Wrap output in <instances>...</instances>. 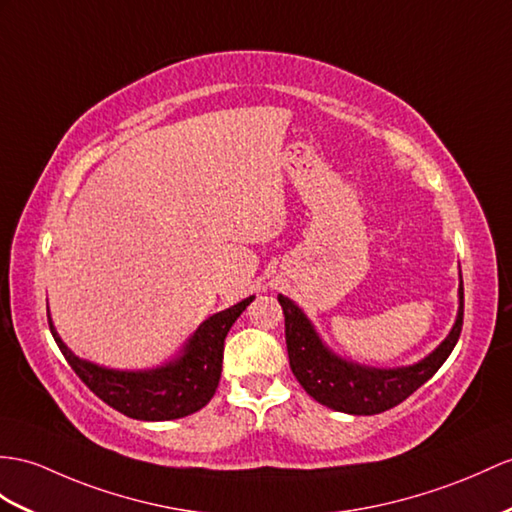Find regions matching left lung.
Instances as JSON below:
<instances>
[{
  "instance_id": "obj_1",
  "label": "left lung",
  "mask_w": 512,
  "mask_h": 512,
  "mask_svg": "<svg viewBox=\"0 0 512 512\" xmlns=\"http://www.w3.org/2000/svg\"><path fill=\"white\" fill-rule=\"evenodd\" d=\"M278 302L284 313V336L293 376L313 400L347 415H378L402 404L441 369L463 330V278L458 289V317L445 341L419 363L395 369L365 367L336 356L323 345L302 308L284 295H278Z\"/></svg>"
}]
</instances>
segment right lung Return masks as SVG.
Masks as SVG:
<instances>
[{
  "instance_id": "add662e5",
  "label": "right lung",
  "mask_w": 512,
  "mask_h": 512,
  "mask_svg": "<svg viewBox=\"0 0 512 512\" xmlns=\"http://www.w3.org/2000/svg\"><path fill=\"white\" fill-rule=\"evenodd\" d=\"M252 297L208 317L176 360L147 371H119L82 360L62 343L52 319L49 330L71 369L89 389L119 413L141 421H169L197 413L217 391L223 363V341Z\"/></svg>"
}]
</instances>
